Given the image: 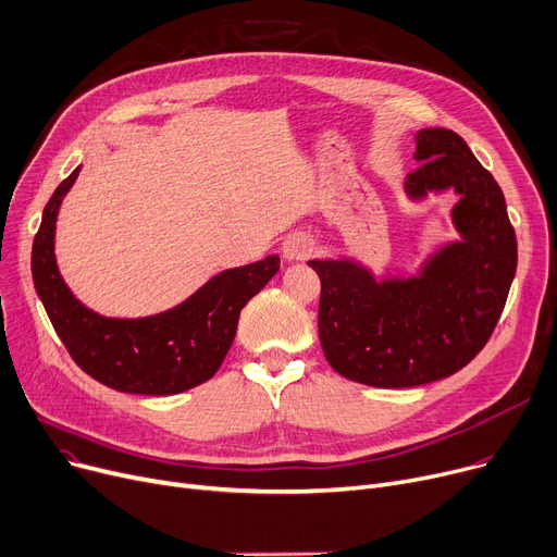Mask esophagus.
<instances>
[{
    "label": "esophagus",
    "instance_id": "34e87169",
    "mask_svg": "<svg viewBox=\"0 0 557 557\" xmlns=\"http://www.w3.org/2000/svg\"><path fill=\"white\" fill-rule=\"evenodd\" d=\"M317 249V243L308 234H294L283 243V256L287 260H304Z\"/></svg>",
    "mask_w": 557,
    "mask_h": 557
}]
</instances>
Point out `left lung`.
Wrapping results in <instances>:
<instances>
[{
    "label": "left lung",
    "instance_id": "left-lung-1",
    "mask_svg": "<svg viewBox=\"0 0 557 557\" xmlns=\"http://www.w3.org/2000/svg\"><path fill=\"white\" fill-rule=\"evenodd\" d=\"M409 200L454 190L459 240L424 258L416 276H386L352 258L310 260L321 278L319 339L344 377L407 388L461 371L493 335L517 270V238L499 184L445 127L416 133Z\"/></svg>",
    "mask_w": 557,
    "mask_h": 557
}]
</instances>
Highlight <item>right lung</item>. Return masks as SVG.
<instances>
[{"instance_id":"1","label":"right lung","mask_w":557,"mask_h":557,"mask_svg":"<svg viewBox=\"0 0 557 557\" xmlns=\"http://www.w3.org/2000/svg\"><path fill=\"white\" fill-rule=\"evenodd\" d=\"M78 171L53 190L30 251L33 283L64 348L87 375L123 394L173 396L211 380L234 344L240 310L278 272L281 258L224 270L166 312L98 314L62 281L53 253L58 211Z\"/></svg>"}]
</instances>
